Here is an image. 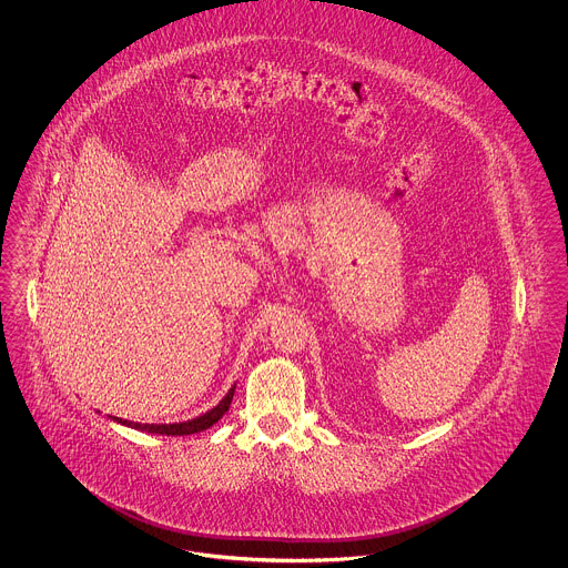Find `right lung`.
<instances>
[{
	"mask_svg": "<svg viewBox=\"0 0 568 568\" xmlns=\"http://www.w3.org/2000/svg\"><path fill=\"white\" fill-rule=\"evenodd\" d=\"M234 389L236 385L230 387V392L221 398L219 405L213 406L211 410L202 413L200 417H193L187 422H179V424H138V422H128V419H121V417H112L109 415L112 422L121 424V426H128V428H134L140 433L149 434H165V436H187V434L202 433V430H209L213 424H216L232 405V398H234Z\"/></svg>",
	"mask_w": 568,
	"mask_h": 568,
	"instance_id": "1",
	"label": "right lung"
}]
</instances>
